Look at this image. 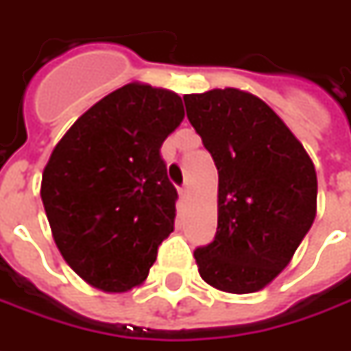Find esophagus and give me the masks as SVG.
Returning <instances> with one entry per match:
<instances>
[{
	"mask_svg": "<svg viewBox=\"0 0 351 351\" xmlns=\"http://www.w3.org/2000/svg\"><path fill=\"white\" fill-rule=\"evenodd\" d=\"M180 195H182V199H187V195H189V187L187 185H183L182 189H180Z\"/></svg>",
	"mask_w": 351,
	"mask_h": 351,
	"instance_id": "1",
	"label": "esophagus"
}]
</instances>
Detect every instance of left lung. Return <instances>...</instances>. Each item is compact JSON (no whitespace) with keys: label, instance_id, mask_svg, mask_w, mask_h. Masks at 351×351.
Masks as SVG:
<instances>
[{"label":"left lung","instance_id":"obj_1","mask_svg":"<svg viewBox=\"0 0 351 351\" xmlns=\"http://www.w3.org/2000/svg\"><path fill=\"white\" fill-rule=\"evenodd\" d=\"M183 101L219 169V226L193 254L199 276L224 293L262 291L289 265L317 217L315 164L276 111L244 89Z\"/></svg>","mask_w":351,"mask_h":351}]
</instances>
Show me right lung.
<instances>
[{
	"label": "right lung",
	"mask_w": 351,
	"mask_h": 351,
	"mask_svg": "<svg viewBox=\"0 0 351 351\" xmlns=\"http://www.w3.org/2000/svg\"><path fill=\"white\" fill-rule=\"evenodd\" d=\"M183 117L176 91L130 82L89 107L54 146L43 205L62 258L91 287L142 285L173 230L178 191L160 148Z\"/></svg>",
	"instance_id": "add662e5"
}]
</instances>
